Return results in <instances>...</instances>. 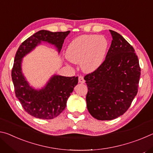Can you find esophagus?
Here are the masks:
<instances>
[{"label":"esophagus","mask_w":153,"mask_h":153,"mask_svg":"<svg viewBox=\"0 0 153 153\" xmlns=\"http://www.w3.org/2000/svg\"><path fill=\"white\" fill-rule=\"evenodd\" d=\"M78 81L79 83H81V84H84L85 82V80L84 79V77L82 76H79L78 77Z\"/></svg>","instance_id":"1"}]
</instances>
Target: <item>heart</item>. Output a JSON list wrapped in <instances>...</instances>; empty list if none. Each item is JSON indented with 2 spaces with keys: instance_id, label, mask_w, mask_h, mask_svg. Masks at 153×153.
Segmentation results:
<instances>
[{
  "instance_id": "obj_1",
  "label": "heart",
  "mask_w": 153,
  "mask_h": 153,
  "mask_svg": "<svg viewBox=\"0 0 153 153\" xmlns=\"http://www.w3.org/2000/svg\"><path fill=\"white\" fill-rule=\"evenodd\" d=\"M108 41L102 36L83 35L72 41L66 51V56L74 63H79L86 73H91L104 61Z\"/></svg>"
}]
</instances>
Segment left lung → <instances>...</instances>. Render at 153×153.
I'll return each mask as SVG.
<instances>
[{"label":"left lung","mask_w":153,"mask_h":153,"mask_svg":"<svg viewBox=\"0 0 153 153\" xmlns=\"http://www.w3.org/2000/svg\"><path fill=\"white\" fill-rule=\"evenodd\" d=\"M113 40L105 60L84 77L87 108L98 120H112L126 112L138 92L139 61L132 46L109 30Z\"/></svg>","instance_id":"8db88e82"}]
</instances>
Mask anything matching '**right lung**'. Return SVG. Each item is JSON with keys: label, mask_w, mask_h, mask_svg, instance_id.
I'll use <instances>...</instances> for the list:
<instances>
[{"label": "right lung", "mask_w": 153, "mask_h": 153, "mask_svg": "<svg viewBox=\"0 0 153 153\" xmlns=\"http://www.w3.org/2000/svg\"><path fill=\"white\" fill-rule=\"evenodd\" d=\"M69 32L40 30L23 42L17 51L11 71L15 96L24 110L33 117L43 120L57 117L65 108L67 99L78 82V77L54 75L45 87L36 90L30 86L22 74V59L41 42L55 45L60 53Z\"/></svg>", "instance_id": "add662e5"}]
</instances>
